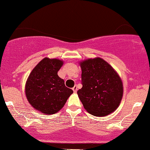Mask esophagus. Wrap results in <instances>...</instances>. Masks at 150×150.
Masks as SVG:
<instances>
[{
	"instance_id": "34e87169",
	"label": "esophagus",
	"mask_w": 150,
	"mask_h": 150,
	"mask_svg": "<svg viewBox=\"0 0 150 150\" xmlns=\"http://www.w3.org/2000/svg\"><path fill=\"white\" fill-rule=\"evenodd\" d=\"M73 92H75V93L77 92V85L74 86L73 88Z\"/></svg>"
}]
</instances>
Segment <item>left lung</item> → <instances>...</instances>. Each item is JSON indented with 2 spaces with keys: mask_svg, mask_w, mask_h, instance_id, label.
Instances as JSON below:
<instances>
[{
  "mask_svg": "<svg viewBox=\"0 0 150 150\" xmlns=\"http://www.w3.org/2000/svg\"><path fill=\"white\" fill-rule=\"evenodd\" d=\"M82 87L77 94L87 111L96 116L113 112L123 97L120 77L107 62L100 58L81 62Z\"/></svg>",
  "mask_w": 150,
  "mask_h": 150,
  "instance_id": "8db88e82",
  "label": "left lung"
}]
</instances>
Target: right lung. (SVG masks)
I'll use <instances>...</instances> for the list:
<instances>
[{
	"label": "right lung",
	"instance_id": "obj_1",
	"mask_svg": "<svg viewBox=\"0 0 150 150\" xmlns=\"http://www.w3.org/2000/svg\"><path fill=\"white\" fill-rule=\"evenodd\" d=\"M63 64L58 59L45 58L31 72L25 86V94L30 104L45 114L57 113L73 94L65 87L64 80L58 71Z\"/></svg>",
	"mask_w": 150,
	"mask_h": 150
}]
</instances>
